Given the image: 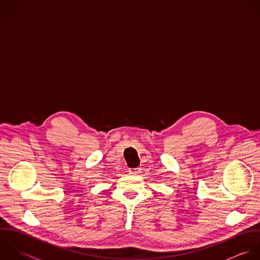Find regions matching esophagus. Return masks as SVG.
<instances>
[{"mask_svg": "<svg viewBox=\"0 0 260 260\" xmlns=\"http://www.w3.org/2000/svg\"><path fill=\"white\" fill-rule=\"evenodd\" d=\"M141 171L140 168H133V169H129V172L133 173V174H139Z\"/></svg>", "mask_w": 260, "mask_h": 260, "instance_id": "esophagus-1", "label": "esophagus"}]
</instances>
